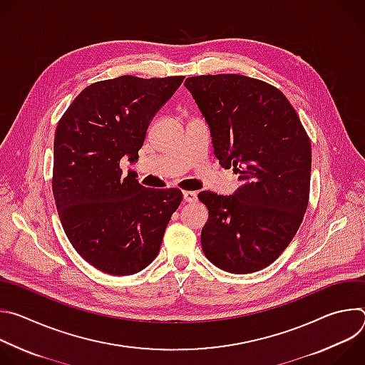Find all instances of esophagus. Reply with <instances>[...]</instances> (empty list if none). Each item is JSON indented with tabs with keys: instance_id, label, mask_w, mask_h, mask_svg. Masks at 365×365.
Returning a JSON list of instances; mask_svg holds the SVG:
<instances>
[{
	"instance_id": "obj_1",
	"label": "esophagus",
	"mask_w": 365,
	"mask_h": 365,
	"mask_svg": "<svg viewBox=\"0 0 365 365\" xmlns=\"http://www.w3.org/2000/svg\"><path fill=\"white\" fill-rule=\"evenodd\" d=\"M183 199H185V202L193 203V202L197 200V193L193 192V190H185L183 192Z\"/></svg>"
}]
</instances>
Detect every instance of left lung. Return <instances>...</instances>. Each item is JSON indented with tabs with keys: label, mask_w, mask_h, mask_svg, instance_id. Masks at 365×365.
<instances>
[{
	"label": "left lung",
	"mask_w": 365,
	"mask_h": 365,
	"mask_svg": "<svg viewBox=\"0 0 365 365\" xmlns=\"http://www.w3.org/2000/svg\"><path fill=\"white\" fill-rule=\"evenodd\" d=\"M210 124L214 154L242 186L231 196L197 195L210 211L203 254L221 270L248 274L270 266L296 235L309 203L310 138L284 93L237 73L187 78Z\"/></svg>",
	"instance_id": "obj_1"
}]
</instances>
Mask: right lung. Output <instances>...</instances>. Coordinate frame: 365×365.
<instances>
[{
  "mask_svg": "<svg viewBox=\"0 0 365 365\" xmlns=\"http://www.w3.org/2000/svg\"><path fill=\"white\" fill-rule=\"evenodd\" d=\"M185 76L124 75L86 86L55 133L51 189L65 234L78 254L113 276L134 274L159 254L182 190L150 189L133 173L123 178L124 155L138 159L154 114Z\"/></svg>",
  "mask_w": 365,
  "mask_h": 365,
  "instance_id": "add662e5",
  "label": "right lung"
}]
</instances>
